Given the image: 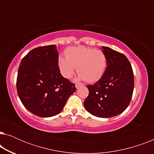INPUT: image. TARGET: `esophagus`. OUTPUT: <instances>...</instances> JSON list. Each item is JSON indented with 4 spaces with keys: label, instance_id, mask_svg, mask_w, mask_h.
Wrapping results in <instances>:
<instances>
[{
    "label": "esophagus",
    "instance_id": "34e87169",
    "mask_svg": "<svg viewBox=\"0 0 154 154\" xmlns=\"http://www.w3.org/2000/svg\"><path fill=\"white\" fill-rule=\"evenodd\" d=\"M75 88H77V89H78V88H79L80 87H81V86H82V84H79V83H77V84H75Z\"/></svg>",
    "mask_w": 154,
    "mask_h": 154
}]
</instances>
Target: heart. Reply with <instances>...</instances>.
<instances>
[{"label": "heart", "instance_id": "obj_1", "mask_svg": "<svg viewBox=\"0 0 154 154\" xmlns=\"http://www.w3.org/2000/svg\"><path fill=\"white\" fill-rule=\"evenodd\" d=\"M107 57L100 50L78 46L69 47L65 50V58L58 60V68L65 79H71L75 68L79 80H85L88 83L98 81L106 71Z\"/></svg>", "mask_w": 154, "mask_h": 154}]
</instances>
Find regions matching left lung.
<instances>
[{"label":"left lung","instance_id":"8db88e82","mask_svg":"<svg viewBox=\"0 0 154 154\" xmlns=\"http://www.w3.org/2000/svg\"><path fill=\"white\" fill-rule=\"evenodd\" d=\"M107 57L104 74L94 85H88L89 94L84 101L86 110L94 116L111 118L123 112L134 90V75L123 54L102 46Z\"/></svg>","mask_w":154,"mask_h":154}]
</instances>
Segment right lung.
Returning <instances> with one entry per match:
<instances>
[{"instance_id":"add662e5","label":"right lung","mask_w":154,"mask_h":154,"mask_svg":"<svg viewBox=\"0 0 154 154\" xmlns=\"http://www.w3.org/2000/svg\"><path fill=\"white\" fill-rule=\"evenodd\" d=\"M59 54L55 45L31 50L20 63L17 90L27 110L40 117L54 116L62 111L74 84L65 79L58 68Z\"/></svg>"}]
</instances>
